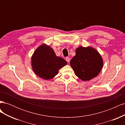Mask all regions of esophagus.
I'll list each match as a JSON object with an SVG mask.
<instances>
[{"label":"esophagus","mask_w":125,"mask_h":125,"mask_svg":"<svg viewBox=\"0 0 125 125\" xmlns=\"http://www.w3.org/2000/svg\"><path fill=\"white\" fill-rule=\"evenodd\" d=\"M66 60L68 62H70V58L68 57H66Z\"/></svg>","instance_id":"esophagus-1"}]
</instances>
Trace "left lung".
Segmentation results:
<instances>
[{
    "mask_svg": "<svg viewBox=\"0 0 125 125\" xmlns=\"http://www.w3.org/2000/svg\"><path fill=\"white\" fill-rule=\"evenodd\" d=\"M70 63L75 74L83 81L97 76L103 65L101 55L95 49L81 46L77 48Z\"/></svg>",
    "mask_w": 125,
    "mask_h": 125,
    "instance_id": "obj_1",
    "label": "left lung"
}]
</instances>
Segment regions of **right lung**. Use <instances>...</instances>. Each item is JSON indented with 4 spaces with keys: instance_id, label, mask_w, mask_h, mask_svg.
I'll return each mask as SVG.
<instances>
[{
    "instance_id": "obj_1",
    "label": "right lung",
    "mask_w": 125,
    "mask_h": 125,
    "mask_svg": "<svg viewBox=\"0 0 125 125\" xmlns=\"http://www.w3.org/2000/svg\"><path fill=\"white\" fill-rule=\"evenodd\" d=\"M67 62L56 56L52 48L46 44L36 49L32 57V66L34 73L45 80L54 78L58 70L67 65Z\"/></svg>"
}]
</instances>
